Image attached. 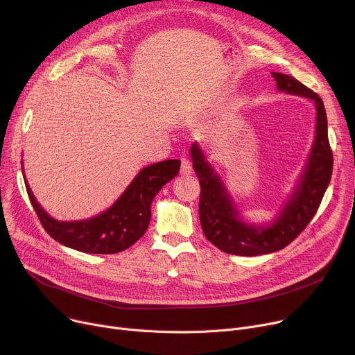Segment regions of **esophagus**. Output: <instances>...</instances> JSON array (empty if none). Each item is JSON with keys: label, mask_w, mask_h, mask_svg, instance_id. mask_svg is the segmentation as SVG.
I'll list each match as a JSON object with an SVG mask.
<instances>
[{"label": "esophagus", "mask_w": 355, "mask_h": 355, "mask_svg": "<svg viewBox=\"0 0 355 355\" xmlns=\"http://www.w3.org/2000/svg\"><path fill=\"white\" fill-rule=\"evenodd\" d=\"M193 173L192 163H190L187 159H182V165H180V175L182 176H190Z\"/></svg>", "instance_id": "1"}]
</instances>
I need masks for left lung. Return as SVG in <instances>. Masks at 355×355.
Here are the masks:
<instances>
[{
  "label": "left lung",
  "mask_w": 355,
  "mask_h": 355,
  "mask_svg": "<svg viewBox=\"0 0 355 355\" xmlns=\"http://www.w3.org/2000/svg\"><path fill=\"white\" fill-rule=\"evenodd\" d=\"M279 92L302 96L314 103L315 132L310 153L294 187L268 222L250 223L234 202L199 142L190 146V159L200 183L199 216L206 239L217 249L236 256H261L286 248L315 214L329 187L333 153L329 144L327 115L321 98L290 75L271 72Z\"/></svg>",
  "instance_id": "obj_1"
}]
</instances>
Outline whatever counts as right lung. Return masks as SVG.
<instances>
[{"label":"right lung","instance_id":"add662e5","mask_svg":"<svg viewBox=\"0 0 355 355\" xmlns=\"http://www.w3.org/2000/svg\"><path fill=\"white\" fill-rule=\"evenodd\" d=\"M21 169L26 193L46 233L64 246L91 254H112L130 248L146 232L150 222V206L159 190L171 182L180 169V160L168 159L141 169L123 193L102 213L83 220H57L35 199L28 180Z\"/></svg>","mask_w":355,"mask_h":355}]
</instances>
